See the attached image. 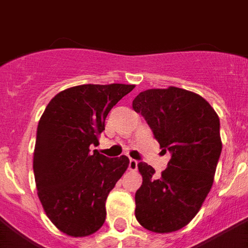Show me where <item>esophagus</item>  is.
Instances as JSON below:
<instances>
[{
  "label": "esophagus",
  "mask_w": 248,
  "mask_h": 248,
  "mask_svg": "<svg viewBox=\"0 0 248 248\" xmlns=\"http://www.w3.org/2000/svg\"><path fill=\"white\" fill-rule=\"evenodd\" d=\"M137 164H139V161L135 159H130V164H128V169L131 170V171H136L137 170Z\"/></svg>",
  "instance_id": "1"
}]
</instances>
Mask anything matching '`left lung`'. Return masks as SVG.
<instances>
[{
  "label": "left lung",
  "instance_id": "8db88e82",
  "mask_svg": "<svg viewBox=\"0 0 248 248\" xmlns=\"http://www.w3.org/2000/svg\"><path fill=\"white\" fill-rule=\"evenodd\" d=\"M132 108L163 151L171 154L160 176L153 166L137 164L142 185L135 195V216L151 232H174L197 216L213 185L222 151L219 118L203 97L176 87L143 91Z\"/></svg>",
  "mask_w": 248,
  "mask_h": 248
}]
</instances>
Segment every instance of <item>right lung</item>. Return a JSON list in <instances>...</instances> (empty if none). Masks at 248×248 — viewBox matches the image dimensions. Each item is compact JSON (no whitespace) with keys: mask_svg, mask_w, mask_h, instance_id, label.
<instances>
[{"mask_svg":"<svg viewBox=\"0 0 248 248\" xmlns=\"http://www.w3.org/2000/svg\"><path fill=\"white\" fill-rule=\"evenodd\" d=\"M132 84H83L58 93L36 131L37 195L53 224L72 237L94 233L106 220V199L128 168L127 156L107 157L98 145L105 121Z\"/></svg>","mask_w":248,"mask_h":248,"instance_id":"right-lung-1","label":"right lung"}]
</instances>
